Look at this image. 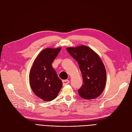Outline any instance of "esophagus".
I'll use <instances>...</instances> for the list:
<instances>
[{"mask_svg": "<svg viewBox=\"0 0 132 132\" xmlns=\"http://www.w3.org/2000/svg\"><path fill=\"white\" fill-rule=\"evenodd\" d=\"M62 81H63V84L64 86L65 85L68 84L69 83V80H68V79H67V80H63Z\"/></svg>", "mask_w": 132, "mask_h": 132, "instance_id": "esophagus-1", "label": "esophagus"}]
</instances>
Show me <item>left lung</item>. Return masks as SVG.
<instances>
[{"label": "left lung", "mask_w": 132, "mask_h": 132, "mask_svg": "<svg viewBox=\"0 0 132 132\" xmlns=\"http://www.w3.org/2000/svg\"><path fill=\"white\" fill-rule=\"evenodd\" d=\"M69 54L78 63L82 77V85L78 90L82 98H97L105 89L106 71L100 58L88 47L81 46L67 48Z\"/></svg>", "instance_id": "obj_1"}]
</instances>
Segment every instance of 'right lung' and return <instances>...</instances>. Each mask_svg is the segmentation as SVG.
Here are the masks:
<instances>
[{
	"label": "right lung",
	"instance_id": "right-lung-1",
	"mask_svg": "<svg viewBox=\"0 0 132 132\" xmlns=\"http://www.w3.org/2000/svg\"><path fill=\"white\" fill-rule=\"evenodd\" d=\"M61 48H46L35 60L30 71V84L35 94L45 101L56 98L63 83L52 66Z\"/></svg>",
	"mask_w": 132,
	"mask_h": 132
}]
</instances>
